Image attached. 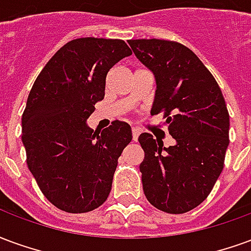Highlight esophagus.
<instances>
[{
    "label": "esophagus",
    "instance_id": "1",
    "mask_svg": "<svg viewBox=\"0 0 251 251\" xmlns=\"http://www.w3.org/2000/svg\"><path fill=\"white\" fill-rule=\"evenodd\" d=\"M131 134H133V141H137V140H138V134H140V131L137 130V129H133V130H131Z\"/></svg>",
    "mask_w": 251,
    "mask_h": 251
}]
</instances>
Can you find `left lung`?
<instances>
[{"instance_id": "obj_1", "label": "left lung", "mask_w": 251, "mask_h": 251, "mask_svg": "<svg viewBox=\"0 0 251 251\" xmlns=\"http://www.w3.org/2000/svg\"><path fill=\"white\" fill-rule=\"evenodd\" d=\"M137 59L156 79L151 113L164 111L172 147L151 133L138 141L149 203L168 214H184L210 195L225 164L230 117L215 77L189 48L157 39L130 40Z\"/></svg>"}]
</instances>
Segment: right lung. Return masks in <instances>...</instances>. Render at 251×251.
Returning a JSON list of instances; mask_svg holds the SVG:
<instances>
[{"instance_id":"right-lung-1","label":"right lung","mask_w":251,"mask_h":251,"mask_svg":"<svg viewBox=\"0 0 251 251\" xmlns=\"http://www.w3.org/2000/svg\"><path fill=\"white\" fill-rule=\"evenodd\" d=\"M130 55L124 40L76 39L51 57L33 83L21 138L30 174L59 210L88 212L109 196L131 127L114 121L94 133L87 120L103 99L110 68Z\"/></svg>"}]
</instances>
